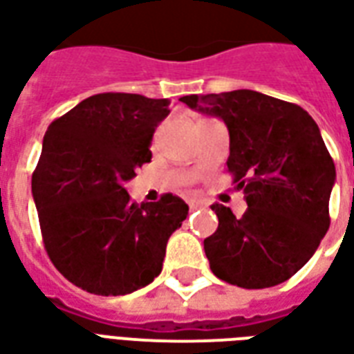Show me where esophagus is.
Masks as SVG:
<instances>
[{
  "label": "esophagus",
  "mask_w": 354,
  "mask_h": 354,
  "mask_svg": "<svg viewBox=\"0 0 354 354\" xmlns=\"http://www.w3.org/2000/svg\"><path fill=\"white\" fill-rule=\"evenodd\" d=\"M187 204H189L191 210H198V208H206V203H203V201H197V198H191V201H187Z\"/></svg>",
  "instance_id": "34e87169"
}]
</instances>
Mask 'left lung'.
Returning a JSON list of instances; mask_svg holds the SVG:
<instances>
[{"mask_svg": "<svg viewBox=\"0 0 354 354\" xmlns=\"http://www.w3.org/2000/svg\"><path fill=\"white\" fill-rule=\"evenodd\" d=\"M221 118L229 129L227 169L248 210L236 217L214 204L219 225L204 240L212 272L243 289H266L295 276L330 227L336 167L315 120L302 106L253 90L180 99Z\"/></svg>", "mask_w": 354, "mask_h": 354, "instance_id": "left-lung-1", "label": "left lung"}]
</instances>
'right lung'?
I'll return each mask as SVG.
<instances>
[{"label":"right lung","instance_id":"right-lung-1","mask_svg":"<svg viewBox=\"0 0 354 354\" xmlns=\"http://www.w3.org/2000/svg\"><path fill=\"white\" fill-rule=\"evenodd\" d=\"M169 99L97 93L54 120L31 176L44 250L62 276L101 297L129 295L161 274L189 206L167 193L131 203L124 184L150 163Z\"/></svg>","mask_w":354,"mask_h":354}]
</instances>
